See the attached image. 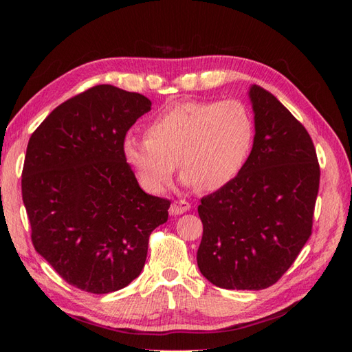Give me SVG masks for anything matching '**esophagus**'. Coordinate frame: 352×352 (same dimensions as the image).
I'll return each instance as SVG.
<instances>
[{
	"label": "esophagus",
	"mask_w": 352,
	"mask_h": 352,
	"mask_svg": "<svg viewBox=\"0 0 352 352\" xmlns=\"http://www.w3.org/2000/svg\"><path fill=\"white\" fill-rule=\"evenodd\" d=\"M190 210V204L188 203V201L184 199H178V201H174V203L170 204L169 207V213L170 214H182V213H186Z\"/></svg>",
	"instance_id": "esophagus-1"
}]
</instances>
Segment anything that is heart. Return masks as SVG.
Here are the masks:
<instances>
[{"label":"heart","instance_id":"heart-1","mask_svg":"<svg viewBox=\"0 0 352 352\" xmlns=\"http://www.w3.org/2000/svg\"><path fill=\"white\" fill-rule=\"evenodd\" d=\"M146 136L125 134L122 155L148 192L168 188L177 162L186 186L210 192L233 182L246 166L256 122L239 101H188L157 115Z\"/></svg>","mask_w":352,"mask_h":352}]
</instances>
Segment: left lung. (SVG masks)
<instances>
[{
    "mask_svg": "<svg viewBox=\"0 0 352 352\" xmlns=\"http://www.w3.org/2000/svg\"><path fill=\"white\" fill-rule=\"evenodd\" d=\"M256 142L233 182L201 199V274L222 289L261 290L311 236L320 169L304 125L263 87H250Z\"/></svg>",
    "mask_w": 352,
    "mask_h": 352,
    "instance_id": "left-lung-1",
    "label": "left lung"
}]
</instances>
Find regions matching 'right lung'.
<instances>
[{
  "mask_svg": "<svg viewBox=\"0 0 352 352\" xmlns=\"http://www.w3.org/2000/svg\"><path fill=\"white\" fill-rule=\"evenodd\" d=\"M146 96L100 85L56 107L28 140L22 201L34 250L71 286L110 294L138 278L169 199L148 195L122 139Z\"/></svg>",
  "mask_w": 352,
  "mask_h": 352,
  "instance_id": "1",
  "label": "right lung"
}]
</instances>
